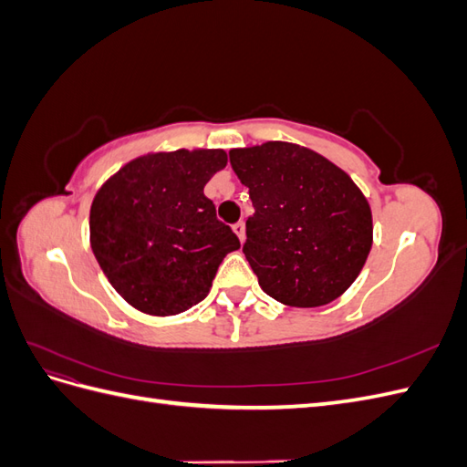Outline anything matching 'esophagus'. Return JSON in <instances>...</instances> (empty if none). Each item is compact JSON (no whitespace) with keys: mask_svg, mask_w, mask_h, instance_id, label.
Wrapping results in <instances>:
<instances>
[{"mask_svg":"<svg viewBox=\"0 0 467 467\" xmlns=\"http://www.w3.org/2000/svg\"><path fill=\"white\" fill-rule=\"evenodd\" d=\"M234 232H235V235L239 237V242H245V223L244 222H237V223H234Z\"/></svg>","mask_w":467,"mask_h":467,"instance_id":"esophagus-1","label":"esophagus"}]
</instances>
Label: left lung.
<instances>
[{
    "mask_svg": "<svg viewBox=\"0 0 467 467\" xmlns=\"http://www.w3.org/2000/svg\"><path fill=\"white\" fill-rule=\"evenodd\" d=\"M230 163L255 208L244 253L263 292L292 307L345 294L374 242L372 210L357 182L321 153L280 140L234 148Z\"/></svg>",
    "mask_w": 467,
    "mask_h": 467,
    "instance_id": "1",
    "label": "left lung"
}]
</instances>
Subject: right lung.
I'll return each instance as SVG.
<instances>
[{
	"mask_svg": "<svg viewBox=\"0 0 467 467\" xmlns=\"http://www.w3.org/2000/svg\"><path fill=\"white\" fill-rule=\"evenodd\" d=\"M228 165L223 150L150 151L97 191L89 244L122 298L148 316H177L204 300L218 266L239 249L204 185Z\"/></svg>",
	"mask_w": 467,
	"mask_h": 467,
	"instance_id": "1",
	"label": "right lung"
}]
</instances>
